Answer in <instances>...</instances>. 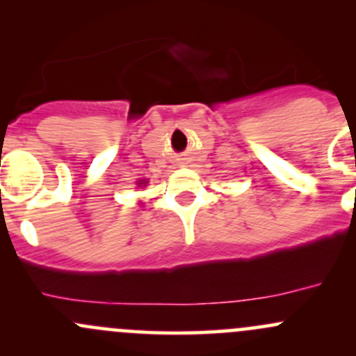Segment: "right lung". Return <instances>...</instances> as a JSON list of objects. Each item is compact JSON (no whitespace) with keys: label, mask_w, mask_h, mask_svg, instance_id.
<instances>
[{"label":"right lung","mask_w":356,"mask_h":356,"mask_svg":"<svg viewBox=\"0 0 356 356\" xmlns=\"http://www.w3.org/2000/svg\"><path fill=\"white\" fill-rule=\"evenodd\" d=\"M139 184H145V182H143V181H139Z\"/></svg>","instance_id":"right-lung-1"}]
</instances>
